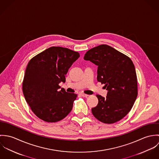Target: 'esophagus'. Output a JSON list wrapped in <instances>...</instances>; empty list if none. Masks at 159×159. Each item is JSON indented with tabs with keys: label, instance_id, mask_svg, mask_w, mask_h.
<instances>
[{
	"label": "esophagus",
	"instance_id": "obj_1",
	"mask_svg": "<svg viewBox=\"0 0 159 159\" xmlns=\"http://www.w3.org/2000/svg\"><path fill=\"white\" fill-rule=\"evenodd\" d=\"M80 95L81 96L83 97H88V95H87V94H86V93H80Z\"/></svg>",
	"mask_w": 159,
	"mask_h": 159
}]
</instances>
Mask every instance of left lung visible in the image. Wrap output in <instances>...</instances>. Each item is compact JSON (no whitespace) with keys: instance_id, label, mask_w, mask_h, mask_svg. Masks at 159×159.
Listing matches in <instances>:
<instances>
[{"instance_id":"obj_1","label":"left lung","mask_w":159,"mask_h":159,"mask_svg":"<svg viewBox=\"0 0 159 159\" xmlns=\"http://www.w3.org/2000/svg\"><path fill=\"white\" fill-rule=\"evenodd\" d=\"M84 59L98 66L97 81L105 84L106 98L97 95L98 103L92 108L94 117L105 124H113L131 110L138 95L136 71L130 57L107 45L89 49Z\"/></svg>"}]
</instances>
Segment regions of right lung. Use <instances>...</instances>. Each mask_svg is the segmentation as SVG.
<instances>
[{
	"mask_svg": "<svg viewBox=\"0 0 159 159\" xmlns=\"http://www.w3.org/2000/svg\"><path fill=\"white\" fill-rule=\"evenodd\" d=\"M80 54L66 48L52 46L29 62L23 82L25 99L33 113L47 122L66 117L72 110L77 94L59 89Z\"/></svg>",
	"mask_w": 159,
	"mask_h": 159,
	"instance_id": "1",
	"label": "right lung"
}]
</instances>
